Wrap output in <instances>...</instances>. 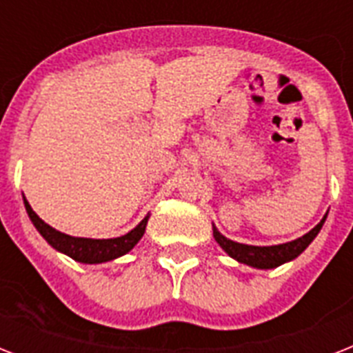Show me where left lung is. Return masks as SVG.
Segmentation results:
<instances>
[{
	"mask_svg": "<svg viewBox=\"0 0 353 353\" xmlns=\"http://www.w3.org/2000/svg\"><path fill=\"white\" fill-rule=\"evenodd\" d=\"M326 220L324 216L321 223L313 227L312 231L304 234L302 238H296L293 241H288V243H280V245H271V247H258V245H245V243H238V241L227 240L225 236L220 234L218 229L214 227V238L216 241L220 243V247L229 254L231 258L238 260L241 263H247L251 268L258 269H271L279 268L280 263L290 262L293 258H296L304 249H306L310 243L313 241V238L319 234V231L323 229V223Z\"/></svg>",
	"mask_w": 353,
	"mask_h": 353,
	"instance_id": "8db88e82",
	"label": "left lung"
}]
</instances>
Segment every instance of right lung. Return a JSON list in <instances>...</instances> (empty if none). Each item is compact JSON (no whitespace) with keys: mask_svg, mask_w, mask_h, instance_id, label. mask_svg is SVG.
I'll use <instances>...</instances> for the list:
<instances>
[{"mask_svg":"<svg viewBox=\"0 0 353 353\" xmlns=\"http://www.w3.org/2000/svg\"><path fill=\"white\" fill-rule=\"evenodd\" d=\"M25 209L29 214L30 221L34 223L43 238L47 240L49 245H52L57 251L68 254L77 262L82 263H102L110 262L113 258H119L122 254H126L128 251H132L135 243L143 238L144 231H146V223H148V216L139 223L133 231L128 234L119 236V238H110V240H93V238H74V236L63 234V232L52 229L51 225H47L46 221L41 220L40 216L36 214L34 210L30 209L29 201L25 199Z\"/></svg>","mask_w":353,"mask_h":353,"instance_id":"add662e5","label":"right lung"}]
</instances>
